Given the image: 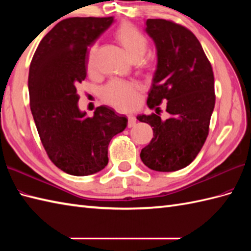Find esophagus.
Instances as JSON below:
<instances>
[{
    "mask_svg": "<svg viewBox=\"0 0 251 251\" xmlns=\"http://www.w3.org/2000/svg\"><path fill=\"white\" fill-rule=\"evenodd\" d=\"M136 122H137L136 116L128 115V127H129V128H130V127H134L136 125Z\"/></svg>",
    "mask_w": 251,
    "mask_h": 251,
    "instance_id": "1",
    "label": "esophagus"
}]
</instances>
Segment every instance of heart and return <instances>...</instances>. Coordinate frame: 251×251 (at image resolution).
I'll use <instances>...</instances> for the list:
<instances>
[{
    "label": "heart",
    "instance_id": "b5f03b06",
    "mask_svg": "<svg viewBox=\"0 0 251 251\" xmlns=\"http://www.w3.org/2000/svg\"><path fill=\"white\" fill-rule=\"evenodd\" d=\"M115 37L120 42V44L124 47V50L131 59L137 57L142 58V56L145 55L148 41L146 36L139 30H137L135 26L128 24H123L115 31ZM95 50L96 49L93 47L89 51V67H92L94 63ZM137 90L138 88L134 84L114 81L106 85L103 88L102 96L106 102L114 105L115 108L120 110H129L136 105Z\"/></svg>",
    "mask_w": 251,
    "mask_h": 251
}]
</instances>
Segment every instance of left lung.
I'll return each instance as SVG.
<instances>
[{
    "label": "left lung",
    "mask_w": 251,
    "mask_h": 251,
    "mask_svg": "<svg viewBox=\"0 0 251 251\" xmlns=\"http://www.w3.org/2000/svg\"><path fill=\"white\" fill-rule=\"evenodd\" d=\"M146 32L157 56L147 103L157 113V105L166 100L170 116H137L152 127L154 136L140 157L150 169L176 172L193 162L206 141L216 101L214 72L189 29L169 20L148 19Z\"/></svg>",
    "instance_id": "left-lung-1"
}]
</instances>
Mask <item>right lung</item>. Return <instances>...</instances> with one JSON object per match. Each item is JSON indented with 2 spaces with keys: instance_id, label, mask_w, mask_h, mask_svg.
Listing matches in <instances>:
<instances>
[{
  "instance_id": "right-lung-1",
  "label": "right lung",
  "mask_w": 251,
  "mask_h": 251,
  "mask_svg": "<svg viewBox=\"0 0 251 251\" xmlns=\"http://www.w3.org/2000/svg\"><path fill=\"white\" fill-rule=\"evenodd\" d=\"M113 23V17L61 20L41 41L30 65V109L42 145L50 161L72 176L102 170L111 139L128 122L106 105L93 117L78 109L76 86L86 77L89 47Z\"/></svg>"
}]
</instances>
